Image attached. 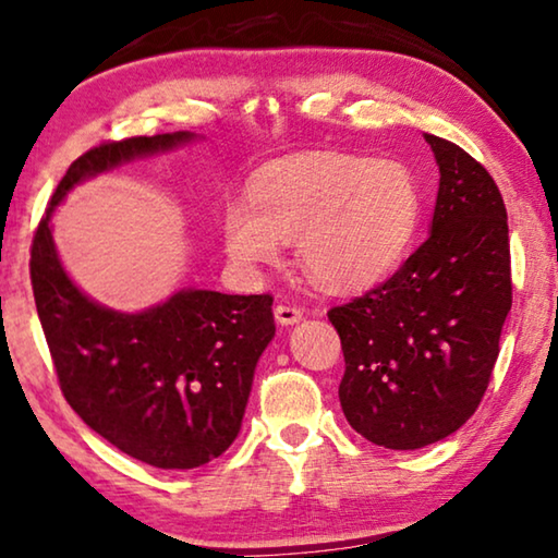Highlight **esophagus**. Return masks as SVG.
Wrapping results in <instances>:
<instances>
[{"label":"esophagus","mask_w":558,"mask_h":558,"mask_svg":"<svg viewBox=\"0 0 558 558\" xmlns=\"http://www.w3.org/2000/svg\"><path fill=\"white\" fill-rule=\"evenodd\" d=\"M276 320L280 323V325H295V323H300L303 320V311H300V307H295V305H276Z\"/></svg>","instance_id":"esophagus-1"}]
</instances>
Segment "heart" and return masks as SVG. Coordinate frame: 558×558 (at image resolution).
Returning <instances> with one entry per match:
<instances>
[{
  "label": "heart",
  "mask_w": 558,
  "mask_h": 558,
  "mask_svg": "<svg viewBox=\"0 0 558 558\" xmlns=\"http://www.w3.org/2000/svg\"><path fill=\"white\" fill-rule=\"evenodd\" d=\"M420 220V191L397 161L311 154L268 166L223 214L226 251L241 268L272 265L293 243L325 290H357L390 272Z\"/></svg>",
  "instance_id": "obj_1"
}]
</instances>
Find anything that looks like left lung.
Listing matches in <instances>:
<instances>
[{
	"label": "left lung",
	"mask_w": 558,
	"mask_h": 558,
	"mask_svg": "<svg viewBox=\"0 0 558 558\" xmlns=\"http://www.w3.org/2000/svg\"><path fill=\"white\" fill-rule=\"evenodd\" d=\"M439 166L432 233L392 278L327 317L340 335V404L373 445L420 449L472 417L511 311L509 226L489 171L424 134Z\"/></svg>",
	"instance_id": "8db88e82"
}]
</instances>
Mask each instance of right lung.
Wrapping results in <instances>:
<instances>
[{
  "label": "right lung",
  "instance_id": "add662e5",
  "mask_svg": "<svg viewBox=\"0 0 558 558\" xmlns=\"http://www.w3.org/2000/svg\"><path fill=\"white\" fill-rule=\"evenodd\" d=\"M191 138L175 131L88 148L59 181L29 260L34 303L66 402L96 435L158 470H193L233 445L255 365L276 335L272 298L189 288L144 313H117L66 276L51 216L76 183Z\"/></svg>",
  "mask_w": 558,
  "mask_h": 558
}]
</instances>
